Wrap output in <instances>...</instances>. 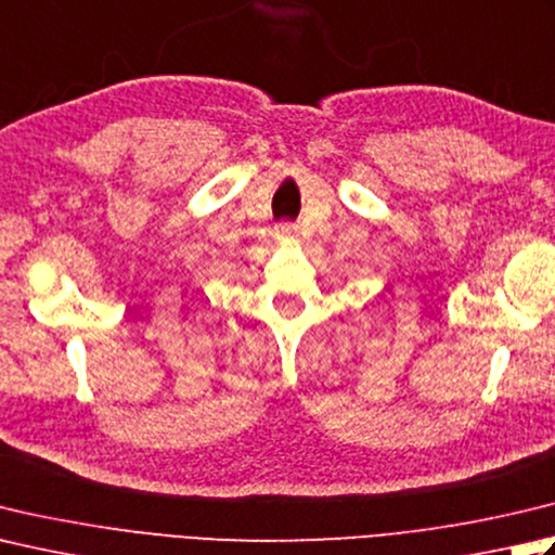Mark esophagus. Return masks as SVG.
Segmentation results:
<instances>
[{"mask_svg": "<svg viewBox=\"0 0 555 555\" xmlns=\"http://www.w3.org/2000/svg\"><path fill=\"white\" fill-rule=\"evenodd\" d=\"M296 237H298V225L296 223L284 221V223L276 225V241L291 243V241H296Z\"/></svg>", "mask_w": 555, "mask_h": 555, "instance_id": "1", "label": "esophagus"}]
</instances>
